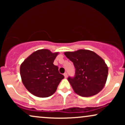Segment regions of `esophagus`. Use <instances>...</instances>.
I'll return each instance as SVG.
<instances>
[{"instance_id":"esophagus-1","label":"esophagus","mask_w":125,"mask_h":125,"mask_svg":"<svg viewBox=\"0 0 125 125\" xmlns=\"http://www.w3.org/2000/svg\"><path fill=\"white\" fill-rule=\"evenodd\" d=\"M64 77H65V78H67V73H64Z\"/></svg>"}]
</instances>
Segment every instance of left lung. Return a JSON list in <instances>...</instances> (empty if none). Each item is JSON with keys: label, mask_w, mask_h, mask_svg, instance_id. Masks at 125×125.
I'll return each instance as SVG.
<instances>
[{"label": "left lung", "mask_w": 125, "mask_h": 125, "mask_svg": "<svg viewBox=\"0 0 125 125\" xmlns=\"http://www.w3.org/2000/svg\"><path fill=\"white\" fill-rule=\"evenodd\" d=\"M64 54L75 67V76L69 77L67 80L76 94L83 97L92 96L103 89L108 67L101 57L86 49L66 52Z\"/></svg>", "instance_id": "8db88e82"}]
</instances>
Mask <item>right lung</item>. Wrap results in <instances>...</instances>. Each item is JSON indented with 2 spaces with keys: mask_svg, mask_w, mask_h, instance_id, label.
<instances>
[{
  "mask_svg": "<svg viewBox=\"0 0 125 125\" xmlns=\"http://www.w3.org/2000/svg\"><path fill=\"white\" fill-rule=\"evenodd\" d=\"M59 52L52 53L48 49L34 52L21 63L20 73L27 90L39 97H47L56 92L64 78L59 73L58 67L53 62Z\"/></svg>",
  "mask_w": 125,
  "mask_h": 125,
  "instance_id": "add662e5",
  "label": "right lung"
}]
</instances>
